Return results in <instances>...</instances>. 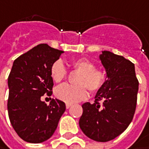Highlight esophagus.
<instances>
[{"label":"esophagus","mask_w":149,"mask_h":149,"mask_svg":"<svg viewBox=\"0 0 149 149\" xmlns=\"http://www.w3.org/2000/svg\"><path fill=\"white\" fill-rule=\"evenodd\" d=\"M72 105V103H66V107H67V108H68H68L71 107Z\"/></svg>","instance_id":"esophagus-1"}]
</instances>
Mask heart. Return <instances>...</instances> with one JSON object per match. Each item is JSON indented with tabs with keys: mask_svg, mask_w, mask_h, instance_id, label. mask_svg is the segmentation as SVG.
<instances>
[{
	"mask_svg": "<svg viewBox=\"0 0 149 149\" xmlns=\"http://www.w3.org/2000/svg\"><path fill=\"white\" fill-rule=\"evenodd\" d=\"M72 67L80 72L77 83L79 85L62 84L55 89L56 97L68 103H74L86 99L88 95L87 88L91 92H97L106 81V74L103 71L96 69L93 62L87 58H79L72 62ZM68 71L63 62L57 60L51 67V76L53 81L60 82L66 78Z\"/></svg>",
	"mask_w": 149,
	"mask_h": 149,
	"instance_id": "b5f03b06",
	"label": "heart"
}]
</instances>
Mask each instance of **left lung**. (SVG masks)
<instances>
[{"mask_svg": "<svg viewBox=\"0 0 149 149\" xmlns=\"http://www.w3.org/2000/svg\"><path fill=\"white\" fill-rule=\"evenodd\" d=\"M107 80L93 104H82L79 126L89 139L107 142L123 133L130 124L137 105L139 81L133 62L123 56L102 51L99 55Z\"/></svg>", "mask_w": 149, "mask_h": 149, "instance_id": "8db88e82", "label": "left lung"}]
</instances>
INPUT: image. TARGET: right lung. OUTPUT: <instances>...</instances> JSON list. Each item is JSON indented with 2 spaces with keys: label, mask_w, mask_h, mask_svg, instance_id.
Segmentation results:
<instances>
[{
  "label": "right lung",
  "mask_w": 149,
  "mask_h": 149,
  "mask_svg": "<svg viewBox=\"0 0 149 149\" xmlns=\"http://www.w3.org/2000/svg\"><path fill=\"white\" fill-rule=\"evenodd\" d=\"M63 52L39 44L13 62L8 77V115L16 133L27 143L50 139L66 110L62 101L52 99L49 105L42 101L44 94H52L51 67Z\"/></svg>",
  "instance_id": "1"
}]
</instances>
